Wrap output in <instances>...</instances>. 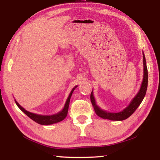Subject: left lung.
I'll return each instance as SVG.
<instances>
[{
	"label": "left lung",
	"mask_w": 160,
	"mask_h": 160,
	"mask_svg": "<svg viewBox=\"0 0 160 160\" xmlns=\"http://www.w3.org/2000/svg\"><path fill=\"white\" fill-rule=\"evenodd\" d=\"M142 57H143V79L141 84V87L140 89L135 97L132 99V101L130 103V104L126 108H125L123 111L118 113H112L108 112L107 111H104L97 106L94 99V97L93 96V91H92L90 94V99L92 104L94 107V112L97 113V116L99 117L105 119H109L111 121H123L125 119L128 118L129 116H131L132 113H134L137 108L140 106L141 104L143 99L145 96L146 91H147L148 88V68L147 66H146V61L145 58L144 53H142Z\"/></svg>",
	"instance_id": "8db88e82"
}]
</instances>
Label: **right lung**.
I'll list each match as a JSON object with an SVG mask.
<instances>
[{
	"mask_svg": "<svg viewBox=\"0 0 160 160\" xmlns=\"http://www.w3.org/2000/svg\"><path fill=\"white\" fill-rule=\"evenodd\" d=\"M77 87L78 86H75V88L71 90V92H70L69 96L66 100V104H65V106L63 107V110H62L61 112H58V113H56V114H53L51 116H43V115L36 114V113H31L25 110L23 107H22L20 105L18 104V102L16 101V100H15V101L16 104H17V106L20 108V109H21V111H22V112L25 113L28 117L32 119V120L35 121V122H37L39 124H41V125H51V124L60 122V121H63V119L66 117V116L68 114V111L70 97H71L72 92H73L74 90L77 88Z\"/></svg>",
	"mask_w": 160,
	"mask_h": 160,
	"instance_id": "right-lung-1",
	"label": "right lung"
}]
</instances>
